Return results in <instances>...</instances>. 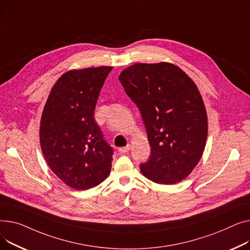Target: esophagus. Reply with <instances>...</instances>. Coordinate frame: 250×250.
Segmentation results:
<instances>
[{"mask_svg": "<svg viewBox=\"0 0 250 250\" xmlns=\"http://www.w3.org/2000/svg\"><path fill=\"white\" fill-rule=\"evenodd\" d=\"M129 150H130V145L124 146V147H120V148L118 149V151H119L120 153H126V152H128Z\"/></svg>", "mask_w": 250, "mask_h": 250, "instance_id": "1", "label": "esophagus"}]
</instances>
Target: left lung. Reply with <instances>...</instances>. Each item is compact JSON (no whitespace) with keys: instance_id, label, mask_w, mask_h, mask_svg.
Listing matches in <instances>:
<instances>
[{"instance_id":"1","label":"left lung","mask_w":250,"mask_h":250,"mask_svg":"<svg viewBox=\"0 0 250 250\" xmlns=\"http://www.w3.org/2000/svg\"><path fill=\"white\" fill-rule=\"evenodd\" d=\"M119 81L140 111L151 147L149 159L140 165L142 174L163 185L186 179L200 161L208 134L195 83L168 62L131 65Z\"/></svg>"}]
</instances>
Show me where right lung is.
I'll list each match as a JSON object with an SVG mask.
<instances>
[{
	"label": "right lung",
	"mask_w": 250,
	"mask_h": 250,
	"mask_svg": "<svg viewBox=\"0 0 250 250\" xmlns=\"http://www.w3.org/2000/svg\"><path fill=\"white\" fill-rule=\"evenodd\" d=\"M112 66L69 70L53 85L44 106L40 143L51 170L65 185L89 189L111 171L113 148L94 118Z\"/></svg>",
	"instance_id": "1"
}]
</instances>
